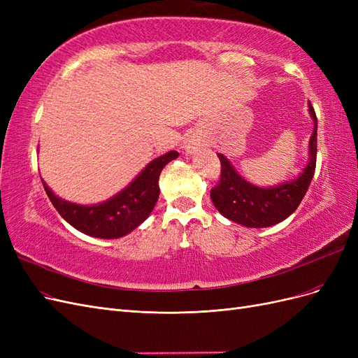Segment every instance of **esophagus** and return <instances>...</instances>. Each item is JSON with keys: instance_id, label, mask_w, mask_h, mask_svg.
<instances>
[{"instance_id": "34e87169", "label": "esophagus", "mask_w": 358, "mask_h": 358, "mask_svg": "<svg viewBox=\"0 0 358 358\" xmlns=\"http://www.w3.org/2000/svg\"><path fill=\"white\" fill-rule=\"evenodd\" d=\"M200 148V143L197 142V140H188V142L185 143V150L188 154H192L194 150H197Z\"/></svg>"}]
</instances>
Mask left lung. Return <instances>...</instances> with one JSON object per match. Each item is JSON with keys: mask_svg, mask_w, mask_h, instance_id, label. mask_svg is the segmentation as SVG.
<instances>
[{"mask_svg": "<svg viewBox=\"0 0 358 358\" xmlns=\"http://www.w3.org/2000/svg\"><path fill=\"white\" fill-rule=\"evenodd\" d=\"M309 113L313 121V133L309 138V161L296 179L268 188L257 187L242 178L222 154H218L221 179L218 185L210 191V199L215 208L227 220L249 229H264L282 222L299 208L310 185L317 164L318 121L310 103Z\"/></svg>", "mask_w": 358, "mask_h": 358, "instance_id": "1", "label": "left lung"}]
</instances>
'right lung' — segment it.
Wrapping results in <instances>:
<instances>
[{
    "label": "right lung",
    "mask_w": 358,
    "mask_h": 358,
    "mask_svg": "<svg viewBox=\"0 0 358 358\" xmlns=\"http://www.w3.org/2000/svg\"><path fill=\"white\" fill-rule=\"evenodd\" d=\"M178 155L176 150H170L152 159L116 196L91 206L64 200L48 187L45 180L41 179V182L53 208L76 230L100 239H117L131 233L148 220L159 196L158 179L161 171Z\"/></svg>",
    "instance_id": "add662e5"
}]
</instances>
